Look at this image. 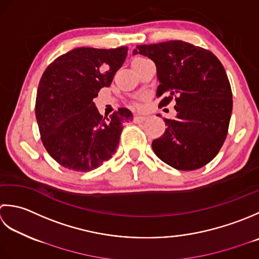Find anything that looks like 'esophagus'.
<instances>
[{
  "mask_svg": "<svg viewBox=\"0 0 259 259\" xmlns=\"http://www.w3.org/2000/svg\"><path fill=\"white\" fill-rule=\"evenodd\" d=\"M145 119H146L145 116H140V115H135L134 116V122L135 123H142V122H144Z\"/></svg>",
  "mask_w": 259,
  "mask_h": 259,
  "instance_id": "1",
  "label": "esophagus"
}]
</instances>
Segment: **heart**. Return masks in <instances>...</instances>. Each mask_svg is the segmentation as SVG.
<instances>
[{
	"mask_svg": "<svg viewBox=\"0 0 259 259\" xmlns=\"http://www.w3.org/2000/svg\"><path fill=\"white\" fill-rule=\"evenodd\" d=\"M141 59H143V58H136L135 60H141Z\"/></svg>",
	"mask_w": 259,
	"mask_h": 259,
	"instance_id": "1",
	"label": "heart"
}]
</instances>
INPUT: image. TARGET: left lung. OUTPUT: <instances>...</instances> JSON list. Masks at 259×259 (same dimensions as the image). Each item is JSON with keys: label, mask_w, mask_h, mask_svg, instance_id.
<instances>
[{"label": "left lung", "mask_w": 259, "mask_h": 259, "mask_svg": "<svg viewBox=\"0 0 259 259\" xmlns=\"http://www.w3.org/2000/svg\"><path fill=\"white\" fill-rule=\"evenodd\" d=\"M133 54L155 63L159 106L176 98V118H164V134L152 143L156 156L181 171L208 164L224 144L233 110L224 66L211 51L180 40L137 46Z\"/></svg>", "instance_id": "8db88e82"}]
</instances>
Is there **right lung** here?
Returning a JSON list of instances; mask_svg holds the SVG:
<instances>
[{
    "mask_svg": "<svg viewBox=\"0 0 259 259\" xmlns=\"http://www.w3.org/2000/svg\"><path fill=\"white\" fill-rule=\"evenodd\" d=\"M127 47L76 48L58 57L42 75L35 99L41 141L63 167L92 171L112 157L123 125L133 120L127 108L103 117L93 98L109 87L124 63Z\"/></svg>",
    "mask_w": 259,
    "mask_h": 259,
    "instance_id": "obj_1",
    "label": "right lung"
}]
</instances>
